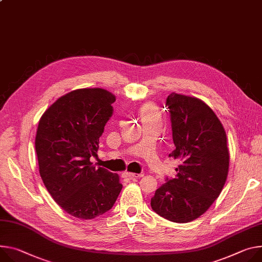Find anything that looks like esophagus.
I'll return each mask as SVG.
<instances>
[{"instance_id":"obj_1","label":"esophagus","mask_w":262,"mask_h":262,"mask_svg":"<svg viewBox=\"0 0 262 262\" xmlns=\"http://www.w3.org/2000/svg\"><path fill=\"white\" fill-rule=\"evenodd\" d=\"M123 176L127 177V178H130V179H140V178L143 177V174H142V173H134V172H128V171L124 172Z\"/></svg>"}]
</instances>
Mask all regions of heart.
I'll list each match as a JSON object with an SVG mask.
<instances>
[{
  "label": "heart",
  "mask_w": 262,
  "mask_h": 262,
  "mask_svg": "<svg viewBox=\"0 0 262 262\" xmlns=\"http://www.w3.org/2000/svg\"><path fill=\"white\" fill-rule=\"evenodd\" d=\"M151 117H158L156 107L150 104L145 105L143 108H142V118L147 119V118H151Z\"/></svg>",
  "instance_id": "b5f03b06"
}]
</instances>
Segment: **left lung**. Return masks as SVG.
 I'll return each instance as SVG.
<instances>
[{"mask_svg":"<svg viewBox=\"0 0 262 262\" xmlns=\"http://www.w3.org/2000/svg\"><path fill=\"white\" fill-rule=\"evenodd\" d=\"M166 105L176 145L169 157L181 164L176 168L177 177L157 189L150 205L160 216L184 224L203 215L220 196L229 172L230 154L226 130L207 103L173 92Z\"/></svg>","mask_w":262,"mask_h":262,"instance_id":"1","label":"left lung"}]
</instances>
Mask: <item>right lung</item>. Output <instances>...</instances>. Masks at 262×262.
<instances>
[{
  "label": "right lung",
  "instance_id": "right-lung-1",
  "mask_svg": "<svg viewBox=\"0 0 262 262\" xmlns=\"http://www.w3.org/2000/svg\"><path fill=\"white\" fill-rule=\"evenodd\" d=\"M115 100L101 88L77 89L59 97L39 119L35 150L40 178L57 205L80 220L102 215L122 189L117 173L90 161L97 156Z\"/></svg>",
  "mask_w": 262,
  "mask_h": 262
}]
</instances>
